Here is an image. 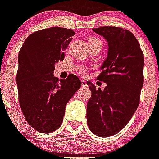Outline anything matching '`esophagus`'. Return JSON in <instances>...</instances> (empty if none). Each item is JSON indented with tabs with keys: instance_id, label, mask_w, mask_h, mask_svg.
<instances>
[{
	"instance_id": "obj_1",
	"label": "esophagus",
	"mask_w": 159,
	"mask_h": 159,
	"mask_svg": "<svg viewBox=\"0 0 159 159\" xmlns=\"http://www.w3.org/2000/svg\"><path fill=\"white\" fill-rule=\"evenodd\" d=\"M82 86H83V87H87V83H86V81H84V80H82Z\"/></svg>"
}]
</instances>
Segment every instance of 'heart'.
<instances>
[{"instance_id":"obj_1","label":"heart","mask_w":159,"mask_h":159,"mask_svg":"<svg viewBox=\"0 0 159 159\" xmlns=\"http://www.w3.org/2000/svg\"><path fill=\"white\" fill-rule=\"evenodd\" d=\"M88 42H89V44H90V43H93V42H99V43H101L102 44L101 41H100V39H98V38H95V37H91V38L89 39ZM80 71H81V73H85V70H84V69H82V68Z\"/></svg>"}]
</instances>
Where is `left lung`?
<instances>
[{
  "mask_svg": "<svg viewBox=\"0 0 159 159\" xmlns=\"http://www.w3.org/2000/svg\"><path fill=\"white\" fill-rule=\"evenodd\" d=\"M109 46L98 80L107 84L104 91L87 82L91 91L86 108L89 129L100 137L119 132L131 120L140 103L144 84V55L130 31L118 27L92 28Z\"/></svg>",
  "mask_w": 159,
  "mask_h": 159,
  "instance_id": "1",
  "label": "left lung"
}]
</instances>
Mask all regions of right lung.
<instances>
[{
    "label": "right lung",
    "instance_id": "1",
    "mask_svg": "<svg viewBox=\"0 0 159 159\" xmlns=\"http://www.w3.org/2000/svg\"><path fill=\"white\" fill-rule=\"evenodd\" d=\"M74 34L72 29L59 27L37 31L19 50L16 75L19 105L28 124L39 132L59 128L66 104L82 85L73 74L59 81L53 74Z\"/></svg>",
    "mask_w": 159,
    "mask_h": 159
}]
</instances>
